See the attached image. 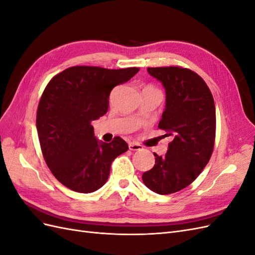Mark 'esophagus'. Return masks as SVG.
<instances>
[{
  "label": "esophagus",
  "instance_id": "34e87169",
  "mask_svg": "<svg viewBox=\"0 0 255 255\" xmlns=\"http://www.w3.org/2000/svg\"><path fill=\"white\" fill-rule=\"evenodd\" d=\"M128 149L130 151H138V150L142 149V145H140L139 143H136V142H129L128 143Z\"/></svg>",
  "mask_w": 255,
  "mask_h": 255
}]
</instances>
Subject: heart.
Listing matches in <instances>:
<instances>
[{"label": "heart", "instance_id": "heart-1", "mask_svg": "<svg viewBox=\"0 0 255 255\" xmlns=\"http://www.w3.org/2000/svg\"><path fill=\"white\" fill-rule=\"evenodd\" d=\"M144 89H152V90H157V89H155V88L152 87V86H145V87H144Z\"/></svg>", "mask_w": 255, "mask_h": 255}]
</instances>
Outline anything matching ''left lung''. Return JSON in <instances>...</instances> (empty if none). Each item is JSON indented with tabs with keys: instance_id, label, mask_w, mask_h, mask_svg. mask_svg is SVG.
<instances>
[{
	"instance_id": "1",
	"label": "left lung",
	"mask_w": 255,
	"mask_h": 255,
	"mask_svg": "<svg viewBox=\"0 0 255 255\" xmlns=\"http://www.w3.org/2000/svg\"><path fill=\"white\" fill-rule=\"evenodd\" d=\"M166 89V109L158 123L171 136L165 156L142 174L144 185L159 195L174 194L187 187L207 165L215 144L216 110L204 80L190 69L179 66L148 68Z\"/></svg>"
}]
</instances>
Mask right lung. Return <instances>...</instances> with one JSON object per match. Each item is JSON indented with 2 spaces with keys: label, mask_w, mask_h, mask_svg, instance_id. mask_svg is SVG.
I'll return each mask as SVG.
<instances>
[{
  "label": "right lung",
  "mask_w": 255,
  "mask_h": 255,
  "mask_svg": "<svg viewBox=\"0 0 255 255\" xmlns=\"http://www.w3.org/2000/svg\"><path fill=\"white\" fill-rule=\"evenodd\" d=\"M139 68L74 66L56 74L44 88L36 127L43 158L66 187L89 194L109 179L113 160L128 151L121 137L99 142L91 123L107 113L110 94Z\"/></svg>",
  "instance_id": "1"
}]
</instances>
